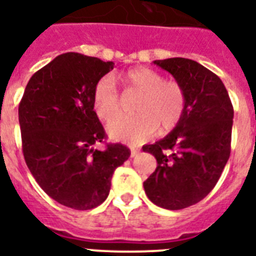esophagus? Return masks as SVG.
<instances>
[{
    "instance_id": "34e87169",
    "label": "esophagus",
    "mask_w": 256,
    "mask_h": 256,
    "mask_svg": "<svg viewBox=\"0 0 256 256\" xmlns=\"http://www.w3.org/2000/svg\"><path fill=\"white\" fill-rule=\"evenodd\" d=\"M138 154H140V150H138V148H132V152H130V156H132V158H134V156H138Z\"/></svg>"
}]
</instances>
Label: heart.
<instances>
[{"mask_svg":"<svg viewBox=\"0 0 256 256\" xmlns=\"http://www.w3.org/2000/svg\"><path fill=\"white\" fill-rule=\"evenodd\" d=\"M124 96H138L132 106L134 116H118L108 124V136L114 140L140 144L152 138L158 128L162 132L178 126L186 112L187 96L183 86L176 81L148 68L128 70L122 77ZM92 106L96 116L108 120L118 116L122 100L112 76H104L94 86Z\"/></svg>","mask_w":256,"mask_h":256,"instance_id":"heart-1","label":"heart"}]
</instances>
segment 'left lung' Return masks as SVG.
Listing matches in <instances>:
<instances>
[{"instance_id": "1", "label": "left lung", "mask_w": 256, "mask_h": 256, "mask_svg": "<svg viewBox=\"0 0 256 256\" xmlns=\"http://www.w3.org/2000/svg\"><path fill=\"white\" fill-rule=\"evenodd\" d=\"M186 92V112L164 140L144 146L156 168L144 182L154 204L182 210L215 187L231 152L234 108L220 78L187 58L156 60Z\"/></svg>"}]
</instances>
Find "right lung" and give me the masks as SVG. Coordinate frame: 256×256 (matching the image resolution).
I'll use <instances>...</instances> for the list:
<instances>
[{
    "label": "right lung",
    "mask_w": 256,
    "mask_h": 256,
    "mask_svg": "<svg viewBox=\"0 0 256 256\" xmlns=\"http://www.w3.org/2000/svg\"><path fill=\"white\" fill-rule=\"evenodd\" d=\"M114 62L65 53L34 73L18 106L22 152L30 172L50 198L74 210H90L108 198L112 176L130 156L106 140L92 90Z\"/></svg>",
    "instance_id": "obj_1"
}]
</instances>
